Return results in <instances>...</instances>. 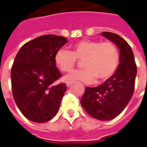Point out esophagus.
Returning <instances> with one entry per match:
<instances>
[{
  "instance_id": "1",
  "label": "esophagus",
  "mask_w": 147,
  "mask_h": 147,
  "mask_svg": "<svg viewBox=\"0 0 147 147\" xmlns=\"http://www.w3.org/2000/svg\"><path fill=\"white\" fill-rule=\"evenodd\" d=\"M71 84H72V82H69V81H68V82H66V86H67L68 88H69Z\"/></svg>"
}]
</instances>
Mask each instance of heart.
Here are the masks:
<instances>
[{"instance_id": "1", "label": "heart", "mask_w": 147, "mask_h": 147, "mask_svg": "<svg viewBox=\"0 0 147 147\" xmlns=\"http://www.w3.org/2000/svg\"><path fill=\"white\" fill-rule=\"evenodd\" d=\"M119 52L113 43L97 40H80L72 45V51L59 49L55 55V63L63 72L73 69L78 60H83L84 69L76 70L65 77L69 82L81 81L92 83L103 82L116 71L119 64Z\"/></svg>"}]
</instances>
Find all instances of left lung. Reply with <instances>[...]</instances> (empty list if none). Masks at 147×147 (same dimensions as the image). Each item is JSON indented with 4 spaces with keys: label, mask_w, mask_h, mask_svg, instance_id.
<instances>
[{
    "label": "left lung",
    "mask_w": 147,
    "mask_h": 147,
    "mask_svg": "<svg viewBox=\"0 0 147 147\" xmlns=\"http://www.w3.org/2000/svg\"><path fill=\"white\" fill-rule=\"evenodd\" d=\"M101 35L114 43L119 50V64L113 76L103 84L86 87L81 104L94 119L109 121L119 115L131 99L137 76L133 51L127 41L112 32H104Z\"/></svg>",
    "instance_id": "obj_1"
}]
</instances>
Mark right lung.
Returning a JSON list of instances; mask_svg holds the SVG:
<instances>
[{
  "label": "right lung",
  "instance_id": "add662e5",
  "mask_svg": "<svg viewBox=\"0 0 147 147\" xmlns=\"http://www.w3.org/2000/svg\"><path fill=\"white\" fill-rule=\"evenodd\" d=\"M67 42L65 37L45 34L26 43L16 56L10 75L12 92L18 108L30 121L44 123L59 110L67 88L55 83L62 74L54 59Z\"/></svg>",
  "mask_w": 147,
  "mask_h": 147
}]
</instances>
